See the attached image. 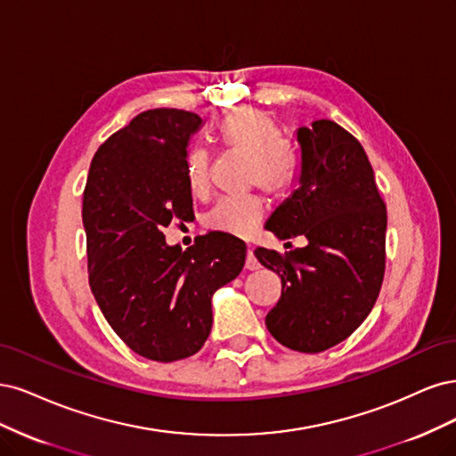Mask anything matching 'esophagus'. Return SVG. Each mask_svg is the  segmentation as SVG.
Listing matches in <instances>:
<instances>
[{
    "label": "esophagus",
    "mask_w": 456,
    "mask_h": 456,
    "mask_svg": "<svg viewBox=\"0 0 456 456\" xmlns=\"http://www.w3.org/2000/svg\"><path fill=\"white\" fill-rule=\"evenodd\" d=\"M244 267H246L248 271H256V269H259V263H257V259H256V256H254V249H252V248H248Z\"/></svg>",
    "instance_id": "obj_1"
}]
</instances>
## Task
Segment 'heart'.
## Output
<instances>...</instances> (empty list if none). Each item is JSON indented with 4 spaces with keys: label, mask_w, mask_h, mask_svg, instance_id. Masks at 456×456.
Wrapping results in <instances>:
<instances>
[{
    "label": "heart",
    "mask_w": 456,
    "mask_h": 456,
    "mask_svg": "<svg viewBox=\"0 0 456 456\" xmlns=\"http://www.w3.org/2000/svg\"><path fill=\"white\" fill-rule=\"evenodd\" d=\"M214 138L224 150L249 159L248 178L271 195H284L296 182L297 157L282 140L273 117L257 108H240L214 125ZM185 183L193 197H204L210 189V157L195 148L183 163ZM263 200L257 195L219 199L204 217V225L232 237H248L263 217Z\"/></svg>",
    "instance_id": "1"
}]
</instances>
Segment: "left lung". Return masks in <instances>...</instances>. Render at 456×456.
<instances>
[{"label": "left lung", "instance_id": "8db88e82", "mask_svg": "<svg viewBox=\"0 0 456 456\" xmlns=\"http://www.w3.org/2000/svg\"><path fill=\"white\" fill-rule=\"evenodd\" d=\"M297 189L265 229L281 240L303 234L306 246L254 254L282 281L267 330L281 345L314 354L345 341L371 313L385 276L387 204L362 143L343 126L314 121L297 128Z\"/></svg>", "mask_w": 456, "mask_h": 456}]
</instances>
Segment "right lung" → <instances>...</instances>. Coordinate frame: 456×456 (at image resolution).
I'll return each instance as SVG.
<instances>
[{
  "label": "right lung",
  "instance_id": "right-lung-1",
  "mask_svg": "<svg viewBox=\"0 0 456 456\" xmlns=\"http://www.w3.org/2000/svg\"><path fill=\"white\" fill-rule=\"evenodd\" d=\"M200 125L183 110L136 115L100 145L83 193L93 296L123 343L155 362L202 348L214 291L246 259V244L225 232L204 234L185 252L165 242V227L193 214L183 163Z\"/></svg>",
  "mask_w": 456,
  "mask_h": 456
}]
</instances>
